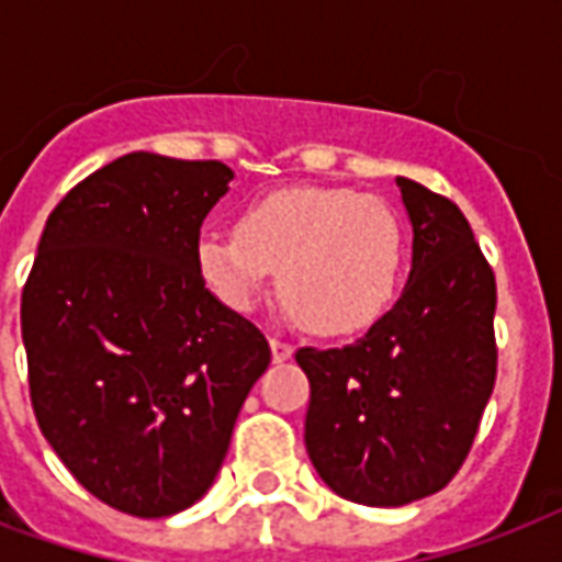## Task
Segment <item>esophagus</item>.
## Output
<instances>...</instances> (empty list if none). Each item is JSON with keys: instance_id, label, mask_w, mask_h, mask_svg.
<instances>
[{"instance_id": "obj_1", "label": "esophagus", "mask_w": 562, "mask_h": 562, "mask_svg": "<svg viewBox=\"0 0 562 562\" xmlns=\"http://www.w3.org/2000/svg\"><path fill=\"white\" fill-rule=\"evenodd\" d=\"M271 356L273 361H289L294 356V347L289 341H282V338H271Z\"/></svg>"}]
</instances>
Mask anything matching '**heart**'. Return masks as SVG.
<instances>
[{"label":"heart","mask_w":562,"mask_h":562,"mask_svg":"<svg viewBox=\"0 0 562 562\" xmlns=\"http://www.w3.org/2000/svg\"><path fill=\"white\" fill-rule=\"evenodd\" d=\"M405 259L400 215L347 187H291L241 210L236 233H203L194 265L233 312H250L280 271L285 306L324 335L359 333L396 294Z\"/></svg>","instance_id":"1"}]
</instances>
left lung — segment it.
<instances>
[{
	"label": "left lung",
	"mask_w": 562,
	"mask_h": 562,
	"mask_svg": "<svg viewBox=\"0 0 562 562\" xmlns=\"http://www.w3.org/2000/svg\"><path fill=\"white\" fill-rule=\"evenodd\" d=\"M411 271L400 300L341 350H297L308 375L306 452L333 493L402 507L443 490L496 384V277L449 198L396 178Z\"/></svg>",
	"instance_id": "1"
}]
</instances>
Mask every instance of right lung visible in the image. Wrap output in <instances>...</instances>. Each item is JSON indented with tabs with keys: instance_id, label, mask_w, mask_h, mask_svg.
<instances>
[{
	"instance_id": "add662e5",
	"label": "right lung",
	"mask_w": 562,
	"mask_h": 562,
	"mask_svg": "<svg viewBox=\"0 0 562 562\" xmlns=\"http://www.w3.org/2000/svg\"><path fill=\"white\" fill-rule=\"evenodd\" d=\"M233 171L134 151L48 215L22 291L40 431L104 505L160 519L212 487L271 347L194 265Z\"/></svg>"
}]
</instances>
